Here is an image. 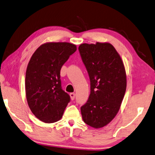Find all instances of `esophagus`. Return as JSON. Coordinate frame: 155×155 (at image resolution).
Masks as SVG:
<instances>
[{
  "label": "esophagus",
  "mask_w": 155,
  "mask_h": 155,
  "mask_svg": "<svg viewBox=\"0 0 155 155\" xmlns=\"http://www.w3.org/2000/svg\"><path fill=\"white\" fill-rule=\"evenodd\" d=\"M70 96L71 99H72V100L74 99V98H75V94H74V93H70Z\"/></svg>",
  "instance_id": "1"
}]
</instances>
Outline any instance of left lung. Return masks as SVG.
I'll return each instance as SVG.
<instances>
[{
  "instance_id": "1",
  "label": "left lung",
  "mask_w": 155,
  "mask_h": 155,
  "mask_svg": "<svg viewBox=\"0 0 155 155\" xmlns=\"http://www.w3.org/2000/svg\"><path fill=\"white\" fill-rule=\"evenodd\" d=\"M81 56L89 74L90 94L81 107L83 121L101 128L119 112L126 93V72L121 56L110 43L81 44Z\"/></svg>"
}]
</instances>
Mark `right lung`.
I'll return each mask as SVG.
<instances>
[{
    "label": "right lung",
    "mask_w": 155,
    "mask_h": 155,
    "mask_svg": "<svg viewBox=\"0 0 155 155\" xmlns=\"http://www.w3.org/2000/svg\"><path fill=\"white\" fill-rule=\"evenodd\" d=\"M77 50L74 44L49 42L31 56L25 74V94L29 107L36 118L47 124L62 118L70 97L61 88L63 65Z\"/></svg>",
    "instance_id": "1"
}]
</instances>
